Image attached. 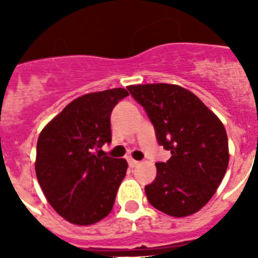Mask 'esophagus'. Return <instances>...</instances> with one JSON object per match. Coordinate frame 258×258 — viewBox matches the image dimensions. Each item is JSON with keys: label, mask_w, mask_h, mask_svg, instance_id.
<instances>
[{"label": "esophagus", "mask_w": 258, "mask_h": 258, "mask_svg": "<svg viewBox=\"0 0 258 258\" xmlns=\"http://www.w3.org/2000/svg\"><path fill=\"white\" fill-rule=\"evenodd\" d=\"M127 161H128V166H130V167H135V166L139 165V162L135 161V159H134V158H128V159H127Z\"/></svg>", "instance_id": "obj_1"}]
</instances>
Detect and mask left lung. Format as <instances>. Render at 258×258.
Returning a JSON list of instances; mask_svg holds the SVG:
<instances>
[{
	"mask_svg": "<svg viewBox=\"0 0 258 258\" xmlns=\"http://www.w3.org/2000/svg\"><path fill=\"white\" fill-rule=\"evenodd\" d=\"M127 88L145 107L158 143L171 153L166 163H155L157 178L145 187L147 200L171 217L191 216L214 196L228 169L222 121L183 87L158 83Z\"/></svg>",
	"mask_w": 258,
	"mask_h": 258,
	"instance_id": "1",
	"label": "left lung"
}]
</instances>
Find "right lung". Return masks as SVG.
Masks as SVG:
<instances>
[{"mask_svg":"<svg viewBox=\"0 0 258 258\" xmlns=\"http://www.w3.org/2000/svg\"><path fill=\"white\" fill-rule=\"evenodd\" d=\"M128 96L124 88L86 93L42 128L36 175L46 201L71 224H96L111 213L127 161L96 155L111 142V112Z\"/></svg>","mask_w":258,"mask_h":258,"instance_id":"obj_1","label":"right lung"}]
</instances>
